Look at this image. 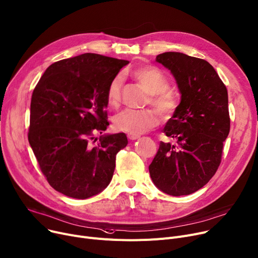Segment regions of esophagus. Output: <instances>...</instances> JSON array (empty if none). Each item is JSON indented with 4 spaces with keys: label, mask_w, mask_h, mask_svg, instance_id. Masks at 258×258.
Returning a JSON list of instances; mask_svg holds the SVG:
<instances>
[{
    "label": "esophagus",
    "mask_w": 258,
    "mask_h": 258,
    "mask_svg": "<svg viewBox=\"0 0 258 258\" xmlns=\"http://www.w3.org/2000/svg\"><path fill=\"white\" fill-rule=\"evenodd\" d=\"M127 138H128L130 140H137V139L140 138V136H139V135H132V134H128V135H127Z\"/></svg>",
    "instance_id": "1"
}]
</instances>
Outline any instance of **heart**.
<instances>
[{
	"instance_id": "1",
	"label": "heart",
	"mask_w": 258,
	"mask_h": 258,
	"mask_svg": "<svg viewBox=\"0 0 258 258\" xmlns=\"http://www.w3.org/2000/svg\"><path fill=\"white\" fill-rule=\"evenodd\" d=\"M132 77L140 83L150 94L147 105L156 108L164 117L169 118L177 109V97L169 89L168 78L152 65L136 67L131 72ZM123 78L121 75L114 76L108 84L106 97L109 106L118 107L121 99ZM160 123V115L153 109L131 110L126 109L118 113L114 118V126L117 131L132 135L146 133Z\"/></svg>"
}]
</instances>
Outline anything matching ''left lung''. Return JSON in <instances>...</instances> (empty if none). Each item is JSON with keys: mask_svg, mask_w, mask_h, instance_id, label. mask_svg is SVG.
Segmentation results:
<instances>
[{"mask_svg": "<svg viewBox=\"0 0 258 258\" xmlns=\"http://www.w3.org/2000/svg\"><path fill=\"white\" fill-rule=\"evenodd\" d=\"M156 60L174 76L181 100L164 127L174 143H160L149 165L150 177L168 195H190L207 184L220 166L230 131L227 89L203 59L167 51Z\"/></svg>", "mask_w": 258, "mask_h": 258, "instance_id": "1", "label": "left lung"}]
</instances>
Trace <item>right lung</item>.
I'll use <instances>...</instances> for the list:
<instances>
[{
	"instance_id": "1",
	"label": "right lung",
	"mask_w": 258,
	"mask_h": 258,
	"mask_svg": "<svg viewBox=\"0 0 258 258\" xmlns=\"http://www.w3.org/2000/svg\"><path fill=\"white\" fill-rule=\"evenodd\" d=\"M126 64L82 54L48 66L34 88L29 143L50 186L65 196L89 198L113 177L116 154L127 145L125 134L101 136L95 146L90 141L109 125L108 84Z\"/></svg>"
}]
</instances>
